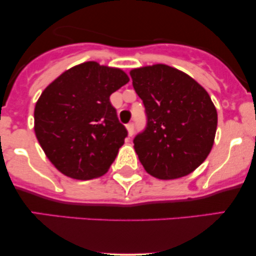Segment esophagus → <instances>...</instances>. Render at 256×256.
Listing matches in <instances>:
<instances>
[{
  "mask_svg": "<svg viewBox=\"0 0 256 256\" xmlns=\"http://www.w3.org/2000/svg\"><path fill=\"white\" fill-rule=\"evenodd\" d=\"M126 130H128V136H132L134 134V122H130V124L126 125Z\"/></svg>",
  "mask_w": 256,
  "mask_h": 256,
  "instance_id": "esophagus-1",
  "label": "esophagus"
}]
</instances>
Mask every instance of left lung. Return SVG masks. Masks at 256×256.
<instances>
[{
  "label": "left lung",
  "instance_id": "8db88e82",
  "mask_svg": "<svg viewBox=\"0 0 256 256\" xmlns=\"http://www.w3.org/2000/svg\"><path fill=\"white\" fill-rule=\"evenodd\" d=\"M132 85L146 107V128L134 140L140 164L152 177L177 179L207 158L218 114L195 79L164 64L131 70Z\"/></svg>",
  "mask_w": 256,
  "mask_h": 256
}]
</instances>
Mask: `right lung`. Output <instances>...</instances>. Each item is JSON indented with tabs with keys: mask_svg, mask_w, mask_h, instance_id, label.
Masks as SVG:
<instances>
[{
	"mask_svg": "<svg viewBox=\"0 0 256 256\" xmlns=\"http://www.w3.org/2000/svg\"><path fill=\"white\" fill-rule=\"evenodd\" d=\"M128 80L122 70L88 61L44 89L34 107V134L64 176L89 180L110 170L128 136L110 96Z\"/></svg>",
	"mask_w": 256,
	"mask_h": 256,
	"instance_id": "right-lung-1",
	"label": "right lung"
}]
</instances>
